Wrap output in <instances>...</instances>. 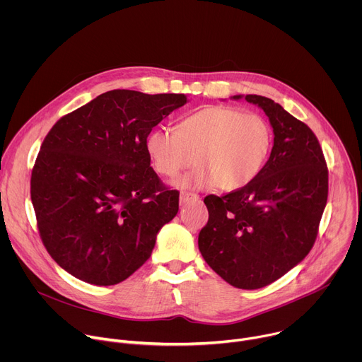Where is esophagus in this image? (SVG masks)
I'll return each mask as SVG.
<instances>
[{
    "label": "esophagus",
    "mask_w": 362,
    "mask_h": 362,
    "mask_svg": "<svg viewBox=\"0 0 362 362\" xmlns=\"http://www.w3.org/2000/svg\"><path fill=\"white\" fill-rule=\"evenodd\" d=\"M199 196L194 194V193H189V192H182L180 196H179V200H180V204H185L187 202H192V200H197Z\"/></svg>",
    "instance_id": "34e87169"
}]
</instances>
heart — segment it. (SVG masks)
Here are the masks:
<instances>
[{
	"label": "heart",
	"mask_w": 362,
	"mask_h": 362,
	"mask_svg": "<svg viewBox=\"0 0 362 362\" xmlns=\"http://www.w3.org/2000/svg\"><path fill=\"white\" fill-rule=\"evenodd\" d=\"M274 132L265 117L230 106H208L182 119L175 133L156 129L146 137V151L159 175L179 179L180 189L216 186L225 192L253 183L268 162Z\"/></svg>",
	"instance_id": "1"
}]
</instances>
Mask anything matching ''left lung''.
Instances as JSON below:
<instances>
[{
  "instance_id": "obj_1",
  "label": "left lung",
  "mask_w": 362,
  "mask_h": 362,
  "mask_svg": "<svg viewBox=\"0 0 362 362\" xmlns=\"http://www.w3.org/2000/svg\"><path fill=\"white\" fill-rule=\"evenodd\" d=\"M245 100L269 119L271 156L249 186L204 197L209 221L197 243L206 264L228 284L259 289L311 250L327 204L328 169L318 139L305 123L268 97L247 94Z\"/></svg>"
}]
</instances>
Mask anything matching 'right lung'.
<instances>
[{"instance_id":"1","label":"right lung","mask_w":362,"mask_h":362,"mask_svg":"<svg viewBox=\"0 0 362 362\" xmlns=\"http://www.w3.org/2000/svg\"><path fill=\"white\" fill-rule=\"evenodd\" d=\"M185 94L103 93L62 117L45 136L31 173L40 236L70 275L116 285L151 255L179 211V192L150 168L146 137Z\"/></svg>"}]
</instances>
